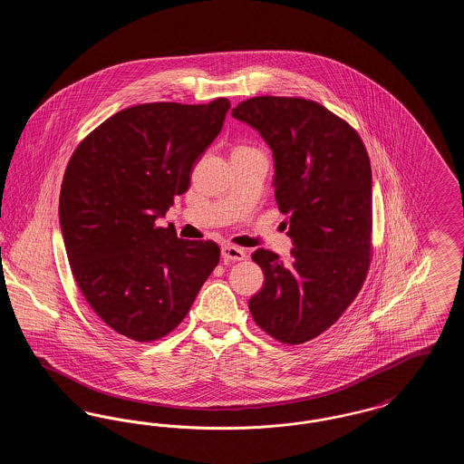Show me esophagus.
Segmentation results:
<instances>
[{"label":"esophagus","instance_id":"1","mask_svg":"<svg viewBox=\"0 0 464 464\" xmlns=\"http://www.w3.org/2000/svg\"><path fill=\"white\" fill-rule=\"evenodd\" d=\"M221 254L224 261H243L246 257L245 250L240 246H235V245H224Z\"/></svg>","mask_w":464,"mask_h":464}]
</instances>
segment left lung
I'll list each match as a JSON object with an SVG mask.
<instances>
[{
	"instance_id": "left-lung-1",
	"label": "left lung",
	"mask_w": 464,
	"mask_h": 464,
	"mask_svg": "<svg viewBox=\"0 0 464 464\" xmlns=\"http://www.w3.org/2000/svg\"><path fill=\"white\" fill-rule=\"evenodd\" d=\"M261 133L275 158V198L288 216L292 259L257 248L265 285L250 297L256 324L303 344L352 304L371 266L372 170L350 123L314 101L252 97L231 111Z\"/></svg>"
}]
</instances>
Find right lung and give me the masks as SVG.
Masks as SVG:
<instances>
[{"label":"right lung","mask_w":464,"mask_h":464,"mask_svg":"<svg viewBox=\"0 0 464 464\" xmlns=\"http://www.w3.org/2000/svg\"><path fill=\"white\" fill-rule=\"evenodd\" d=\"M229 108L224 97L127 108L67 163L59 218L72 276L97 316L137 343L174 331L219 263L218 243L182 240L155 222L188 191Z\"/></svg>","instance_id":"right-lung-1"}]
</instances>
